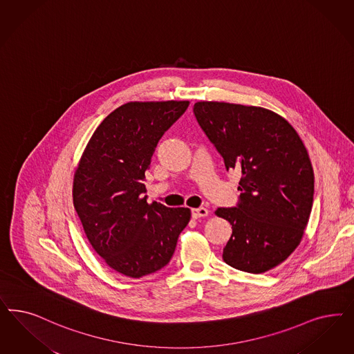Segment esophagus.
<instances>
[{"label": "esophagus", "mask_w": 354, "mask_h": 354, "mask_svg": "<svg viewBox=\"0 0 354 354\" xmlns=\"http://www.w3.org/2000/svg\"><path fill=\"white\" fill-rule=\"evenodd\" d=\"M208 215V209L205 207H199V208H193L192 209V216L193 218H199V217H205Z\"/></svg>", "instance_id": "obj_1"}]
</instances>
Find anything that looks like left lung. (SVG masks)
Masks as SVG:
<instances>
[{"mask_svg":"<svg viewBox=\"0 0 354 354\" xmlns=\"http://www.w3.org/2000/svg\"><path fill=\"white\" fill-rule=\"evenodd\" d=\"M196 121L223 156L241 173L236 207L217 208L232 236L223 259L250 274L272 270L302 240L314 196L308 149L286 118L241 104L198 102Z\"/></svg>","mask_w":354,"mask_h":354,"instance_id":"obj_1","label":"left lung"}]
</instances>
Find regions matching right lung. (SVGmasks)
Segmentation results:
<instances>
[{
    "label": "right lung",
    "mask_w": 354,
    "mask_h": 354,
    "mask_svg": "<svg viewBox=\"0 0 354 354\" xmlns=\"http://www.w3.org/2000/svg\"><path fill=\"white\" fill-rule=\"evenodd\" d=\"M189 102H130L108 114L88 140L73 202L92 248L115 272L139 279L167 266L189 208L147 203L145 173L160 138Z\"/></svg>",
    "instance_id": "right-lung-1"
}]
</instances>
